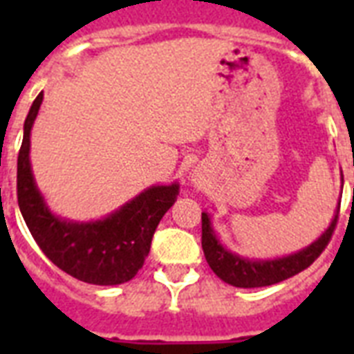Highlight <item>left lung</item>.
Instances as JSON below:
<instances>
[{
	"label": "left lung",
	"instance_id": "1",
	"mask_svg": "<svg viewBox=\"0 0 354 354\" xmlns=\"http://www.w3.org/2000/svg\"><path fill=\"white\" fill-rule=\"evenodd\" d=\"M338 213H340V204H338V209H336V215L330 222V226L310 246L303 248L299 252L286 255V257L268 259V261L241 257L236 253L227 252L211 227L209 215L202 213V250H204L205 261L211 266V270L227 285L239 286V288H257V286L275 285V283H281V281L288 279L292 275L308 268L322 255L325 246L329 244L330 236L335 233Z\"/></svg>",
	"mask_w": 354,
	"mask_h": 354
}]
</instances>
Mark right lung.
<instances>
[{"mask_svg": "<svg viewBox=\"0 0 354 354\" xmlns=\"http://www.w3.org/2000/svg\"><path fill=\"white\" fill-rule=\"evenodd\" d=\"M44 93L36 97L24 124L18 154V205L30 235L46 257L66 274L90 285H121L138 274L150 252L156 227L176 202L180 185H152L112 215L95 222H71L49 211L30 171V128Z\"/></svg>", "mask_w": 354, "mask_h": 354, "instance_id": "right-lung-1", "label": "right lung"}]
</instances>
